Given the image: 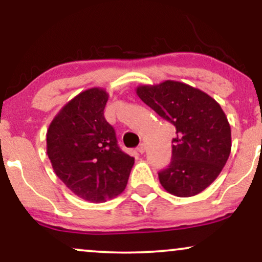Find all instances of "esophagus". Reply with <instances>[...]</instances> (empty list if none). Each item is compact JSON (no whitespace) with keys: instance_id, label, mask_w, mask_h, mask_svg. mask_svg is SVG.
Segmentation results:
<instances>
[{"instance_id":"obj_1","label":"esophagus","mask_w":262,"mask_h":262,"mask_svg":"<svg viewBox=\"0 0 262 262\" xmlns=\"http://www.w3.org/2000/svg\"><path fill=\"white\" fill-rule=\"evenodd\" d=\"M145 144H144V143H141L140 144V145L139 146H138V151H139L140 152V154H144V152H145Z\"/></svg>"}]
</instances>
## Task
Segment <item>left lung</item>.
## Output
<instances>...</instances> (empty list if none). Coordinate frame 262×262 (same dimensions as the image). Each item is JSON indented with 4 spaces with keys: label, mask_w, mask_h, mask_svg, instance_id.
Returning <instances> with one entry per match:
<instances>
[{
    "label": "left lung",
    "mask_w": 262,
    "mask_h": 262,
    "mask_svg": "<svg viewBox=\"0 0 262 262\" xmlns=\"http://www.w3.org/2000/svg\"><path fill=\"white\" fill-rule=\"evenodd\" d=\"M137 95L176 128L172 159L159 172L161 186L177 197L201 193L217 179L231 150L227 116L214 98L179 81L141 85Z\"/></svg>",
    "instance_id": "8db88e82"
}]
</instances>
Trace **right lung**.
<instances>
[{"mask_svg":"<svg viewBox=\"0 0 262 262\" xmlns=\"http://www.w3.org/2000/svg\"><path fill=\"white\" fill-rule=\"evenodd\" d=\"M108 93L92 87L69 101L47 132V154L54 172L70 191L93 203L124 191L134 158L117 144L103 110Z\"/></svg>","mask_w":262,"mask_h":262,"instance_id":"obj_1","label":"right lung"}]
</instances>
